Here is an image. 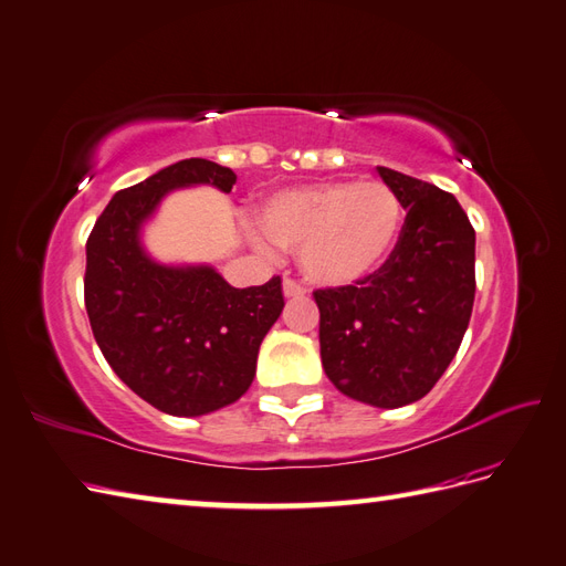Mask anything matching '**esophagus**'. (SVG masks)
Instances as JSON below:
<instances>
[{"instance_id":"obj_1","label":"esophagus","mask_w":566,"mask_h":566,"mask_svg":"<svg viewBox=\"0 0 566 566\" xmlns=\"http://www.w3.org/2000/svg\"><path fill=\"white\" fill-rule=\"evenodd\" d=\"M304 293H307V287H304L302 283H297L295 279H285L283 281V295L285 297H302Z\"/></svg>"}]
</instances>
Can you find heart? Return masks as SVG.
<instances>
[{
  "instance_id": "b5f03b06",
  "label": "heart",
  "mask_w": 566,
  "mask_h": 566,
  "mask_svg": "<svg viewBox=\"0 0 566 566\" xmlns=\"http://www.w3.org/2000/svg\"><path fill=\"white\" fill-rule=\"evenodd\" d=\"M266 235L300 252L304 276L321 285H353L390 256L402 228V202L384 180H335L290 188L262 209Z\"/></svg>"
}]
</instances>
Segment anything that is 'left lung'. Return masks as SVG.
<instances>
[{
	"label": "left lung",
	"instance_id": "obj_1",
	"mask_svg": "<svg viewBox=\"0 0 566 566\" xmlns=\"http://www.w3.org/2000/svg\"><path fill=\"white\" fill-rule=\"evenodd\" d=\"M407 209L386 264L357 285L314 290L321 364L353 400L395 409L446 374L471 318L476 233L454 195L378 166Z\"/></svg>",
	"mask_w": 566,
	"mask_h": 566
}]
</instances>
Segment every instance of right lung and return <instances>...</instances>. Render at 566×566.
<instances>
[{
	"instance_id": "add662e5",
	"label": "right lung",
	"mask_w": 566,
	"mask_h": 566,
	"mask_svg": "<svg viewBox=\"0 0 566 566\" xmlns=\"http://www.w3.org/2000/svg\"><path fill=\"white\" fill-rule=\"evenodd\" d=\"M231 192L235 174L207 159H182L118 190L87 238L85 310L116 376L171 417H202L248 392L256 355L283 312L281 276L233 287L200 266L151 259L143 223L178 188Z\"/></svg>"
}]
</instances>
